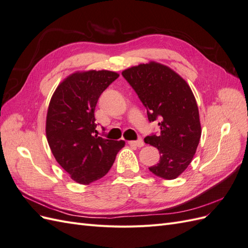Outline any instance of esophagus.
<instances>
[{
    "label": "esophagus",
    "instance_id": "34e87169",
    "mask_svg": "<svg viewBox=\"0 0 248 248\" xmlns=\"http://www.w3.org/2000/svg\"><path fill=\"white\" fill-rule=\"evenodd\" d=\"M128 144H129L130 146H133V147H139V148H140V147L144 146V141H142L141 139H140V140H130V141H128Z\"/></svg>",
    "mask_w": 248,
    "mask_h": 248
}]
</instances>
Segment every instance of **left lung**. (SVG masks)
<instances>
[{
  "mask_svg": "<svg viewBox=\"0 0 248 248\" xmlns=\"http://www.w3.org/2000/svg\"><path fill=\"white\" fill-rule=\"evenodd\" d=\"M122 76L146 107L149 121H160L158 136L145 139L160 154L159 162L149 170L160 178L176 179L190 164L202 134L198 104L189 85L170 67L156 62L130 67Z\"/></svg>",
  "mask_w": 248,
  "mask_h": 248,
  "instance_id": "left-lung-1",
  "label": "left lung"
}]
</instances>
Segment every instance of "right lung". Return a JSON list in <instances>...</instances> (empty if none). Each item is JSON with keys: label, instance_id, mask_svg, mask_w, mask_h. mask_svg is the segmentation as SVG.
<instances>
[{"label": "right lung", "instance_id": "1", "mask_svg": "<svg viewBox=\"0 0 248 248\" xmlns=\"http://www.w3.org/2000/svg\"><path fill=\"white\" fill-rule=\"evenodd\" d=\"M119 74L108 70L78 71L51 96L46 139L52 155L72 180L88 185L106 176L124 140L97 136L94 111L99 96Z\"/></svg>", "mask_w": 248, "mask_h": 248}]
</instances>
